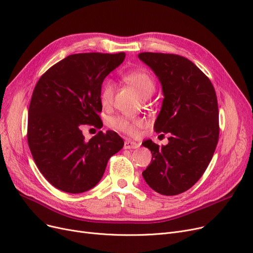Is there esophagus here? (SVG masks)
Returning <instances> with one entry per match:
<instances>
[{
	"label": "esophagus",
	"mask_w": 253,
	"mask_h": 253,
	"mask_svg": "<svg viewBox=\"0 0 253 253\" xmlns=\"http://www.w3.org/2000/svg\"><path fill=\"white\" fill-rule=\"evenodd\" d=\"M139 143L138 142H135V141H132V140H130V139H127V140H125V143H124V149H128V150H130V149H137V148H139Z\"/></svg>",
	"instance_id": "esophagus-1"
}]
</instances>
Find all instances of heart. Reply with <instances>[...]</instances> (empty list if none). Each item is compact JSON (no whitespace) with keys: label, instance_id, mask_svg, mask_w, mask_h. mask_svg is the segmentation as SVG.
I'll use <instances>...</instances> for the list:
<instances>
[{"label":"heart","instance_id":"b5f03b06","mask_svg":"<svg viewBox=\"0 0 253 253\" xmlns=\"http://www.w3.org/2000/svg\"><path fill=\"white\" fill-rule=\"evenodd\" d=\"M125 81L135 89L138 94L145 98L151 96L155 89L156 83L152 76L144 71H134L128 73L124 77ZM115 92V85L112 81H105L100 90V100L103 105H108L112 102ZM143 124V120L140 118H129L118 116L112 119L111 125L116 130L126 134H134L136 129Z\"/></svg>","mask_w":253,"mask_h":253}]
</instances>
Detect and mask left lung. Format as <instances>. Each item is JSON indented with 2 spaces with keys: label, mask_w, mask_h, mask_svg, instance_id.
Listing matches in <instances>:
<instances>
[{
  "label": "left lung",
  "mask_w": 253,
  "mask_h": 253,
  "mask_svg": "<svg viewBox=\"0 0 253 253\" xmlns=\"http://www.w3.org/2000/svg\"><path fill=\"white\" fill-rule=\"evenodd\" d=\"M138 58L161 83L164 99L155 131L169 133L159 147L148 139L152 153L142 176L157 193L175 196L191 189L203 175L218 141V106L213 85L188 58L176 54L143 52Z\"/></svg>",
  "instance_id": "obj_1"
}]
</instances>
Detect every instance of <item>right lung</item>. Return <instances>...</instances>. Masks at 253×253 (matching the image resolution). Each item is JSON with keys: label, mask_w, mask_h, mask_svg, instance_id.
Listing matches in <instances>:
<instances>
[{"label": "right lung", "mask_w": 253, "mask_h": 253, "mask_svg": "<svg viewBox=\"0 0 253 253\" xmlns=\"http://www.w3.org/2000/svg\"><path fill=\"white\" fill-rule=\"evenodd\" d=\"M125 53H79L54 64L38 81L30 103L28 141L37 167L56 189L71 194L99 182L109 159L123 148L115 131L85 140L81 125L100 126L104 78Z\"/></svg>", "instance_id": "add662e5"}]
</instances>
